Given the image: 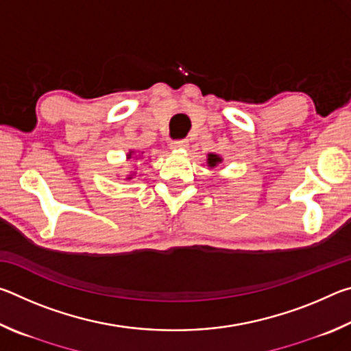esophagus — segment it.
Masks as SVG:
<instances>
[{"instance_id": "34e87169", "label": "esophagus", "mask_w": 351, "mask_h": 351, "mask_svg": "<svg viewBox=\"0 0 351 351\" xmlns=\"http://www.w3.org/2000/svg\"><path fill=\"white\" fill-rule=\"evenodd\" d=\"M187 147H189L187 139H176L170 142V148H173V150H181V148H187Z\"/></svg>"}]
</instances>
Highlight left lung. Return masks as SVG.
<instances>
[{
  "instance_id": "obj_1",
  "label": "left lung",
  "mask_w": 351,
  "mask_h": 351,
  "mask_svg": "<svg viewBox=\"0 0 351 351\" xmlns=\"http://www.w3.org/2000/svg\"><path fill=\"white\" fill-rule=\"evenodd\" d=\"M218 162H221V158L217 156V154H209V158H207V164H209L210 167H215Z\"/></svg>"
}]
</instances>
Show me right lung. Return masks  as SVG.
Instances as JSON below:
<instances>
[{"mask_svg":"<svg viewBox=\"0 0 351 351\" xmlns=\"http://www.w3.org/2000/svg\"><path fill=\"white\" fill-rule=\"evenodd\" d=\"M132 154H133V152H130V154H128V159H132Z\"/></svg>","mask_w":351,"mask_h":351,"instance_id":"add662e5","label":"right lung"}]
</instances>
